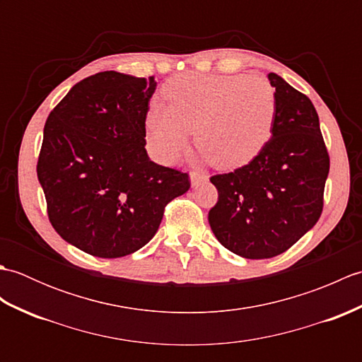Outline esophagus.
<instances>
[{
    "mask_svg": "<svg viewBox=\"0 0 362 362\" xmlns=\"http://www.w3.org/2000/svg\"><path fill=\"white\" fill-rule=\"evenodd\" d=\"M189 182H191V187H199L201 183L206 182V175L201 173H189Z\"/></svg>",
    "mask_w": 362,
    "mask_h": 362,
    "instance_id": "obj_1",
    "label": "esophagus"
}]
</instances>
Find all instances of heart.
I'll return each instance as SVG.
<instances>
[{
  "label": "heart",
  "mask_w": 362,
  "mask_h": 362,
  "mask_svg": "<svg viewBox=\"0 0 362 362\" xmlns=\"http://www.w3.org/2000/svg\"><path fill=\"white\" fill-rule=\"evenodd\" d=\"M163 93L169 104H149L146 130L165 163L187 148L194 127L197 146L222 169L247 165L272 135L275 90L259 76L185 73L168 81Z\"/></svg>",
  "instance_id": "obj_1"
}]
</instances>
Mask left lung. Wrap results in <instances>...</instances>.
Listing matches in <instances>:
<instances>
[{"mask_svg":"<svg viewBox=\"0 0 362 362\" xmlns=\"http://www.w3.org/2000/svg\"><path fill=\"white\" fill-rule=\"evenodd\" d=\"M276 112L271 140L249 165L213 175L218 204L209 222L218 241L243 258L280 255L316 226L329 157L308 96L269 73Z\"/></svg>","mask_w":362,"mask_h":362,"instance_id":"1","label":"left lung"}]
</instances>
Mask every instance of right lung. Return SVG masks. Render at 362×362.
<instances>
[{
    "mask_svg": "<svg viewBox=\"0 0 362 362\" xmlns=\"http://www.w3.org/2000/svg\"><path fill=\"white\" fill-rule=\"evenodd\" d=\"M153 78L103 71L76 83L43 129L37 177L54 230L82 252L119 258L157 233L187 173L153 163L146 113Z\"/></svg>",
    "mask_w": 362,
    "mask_h": 362,
    "instance_id": "obj_1",
    "label": "right lung"
}]
</instances>
